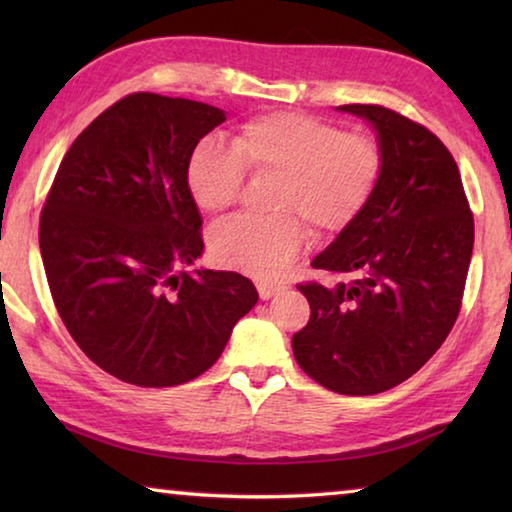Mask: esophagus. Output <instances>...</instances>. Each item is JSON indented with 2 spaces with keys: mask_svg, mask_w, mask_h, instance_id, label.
<instances>
[{
  "mask_svg": "<svg viewBox=\"0 0 512 512\" xmlns=\"http://www.w3.org/2000/svg\"><path fill=\"white\" fill-rule=\"evenodd\" d=\"M257 291H259V298L268 300V298L277 296L280 291H284V284H280V282H257Z\"/></svg>",
  "mask_w": 512,
  "mask_h": 512,
  "instance_id": "obj_1",
  "label": "esophagus"
}]
</instances>
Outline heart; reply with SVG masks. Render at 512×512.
Wrapping results in <instances>:
<instances>
[{
  "instance_id": "1",
  "label": "heart",
  "mask_w": 512,
  "mask_h": 512,
  "mask_svg": "<svg viewBox=\"0 0 512 512\" xmlns=\"http://www.w3.org/2000/svg\"><path fill=\"white\" fill-rule=\"evenodd\" d=\"M250 173H275L266 216L237 214L216 223L210 253L225 268L259 280L280 277L305 244V220L318 235L339 232L370 201L381 173V151L366 135L345 133L300 112H271L239 126L230 146L196 144L185 183L203 212L235 203Z\"/></svg>"
}]
</instances>
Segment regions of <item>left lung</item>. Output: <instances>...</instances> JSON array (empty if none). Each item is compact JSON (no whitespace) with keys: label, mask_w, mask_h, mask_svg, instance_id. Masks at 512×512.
<instances>
[{"label":"left lung","mask_w":512,"mask_h":512,"mask_svg":"<svg viewBox=\"0 0 512 512\" xmlns=\"http://www.w3.org/2000/svg\"><path fill=\"white\" fill-rule=\"evenodd\" d=\"M336 110L368 121L381 173L357 219L311 262L341 280L298 287L311 316L291 348L320 386L375 395L415 375L452 332L474 219L452 153L431 131L381 106Z\"/></svg>","instance_id":"left-lung-1"}]
</instances>
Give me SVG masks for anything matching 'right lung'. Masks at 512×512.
I'll use <instances>...</instances> for the list:
<instances>
[{
  "instance_id": "right-lung-1",
  "label": "right lung",
  "mask_w": 512,
  "mask_h": 512,
  "mask_svg": "<svg viewBox=\"0 0 512 512\" xmlns=\"http://www.w3.org/2000/svg\"><path fill=\"white\" fill-rule=\"evenodd\" d=\"M225 121L210 103L137 92L69 146L40 216V253L76 345L144 388L203 375L257 302L248 277L194 266L201 212L185 183L196 144Z\"/></svg>"
}]
</instances>
